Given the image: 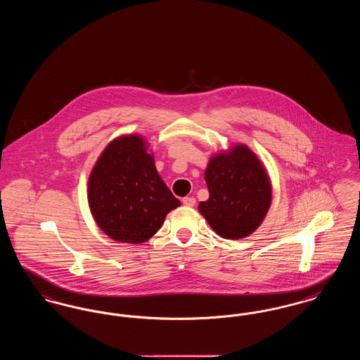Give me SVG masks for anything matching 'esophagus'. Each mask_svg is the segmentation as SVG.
<instances>
[{
    "label": "esophagus",
    "mask_w": 360,
    "mask_h": 360,
    "mask_svg": "<svg viewBox=\"0 0 360 360\" xmlns=\"http://www.w3.org/2000/svg\"><path fill=\"white\" fill-rule=\"evenodd\" d=\"M182 204L185 206H194L195 205V198L194 197H185L182 200Z\"/></svg>",
    "instance_id": "esophagus-1"
}]
</instances>
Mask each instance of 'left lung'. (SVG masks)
Returning a JSON list of instances; mask_svg holds the SVG:
<instances>
[{
  "label": "left lung",
  "instance_id": "obj_1",
  "mask_svg": "<svg viewBox=\"0 0 360 360\" xmlns=\"http://www.w3.org/2000/svg\"><path fill=\"white\" fill-rule=\"evenodd\" d=\"M207 201L198 210L224 239L250 236L271 205V182L263 163L247 146L214 155L206 167Z\"/></svg>",
  "mask_w": 360,
  "mask_h": 360
}]
</instances>
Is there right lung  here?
<instances>
[{
    "instance_id": "1",
    "label": "right lung",
    "mask_w": 360,
    "mask_h": 360,
    "mask_svg": "<svg viewBox=\"0 0 360 360\" xmlns=\"http://www.w3.org/2000/svg\"><path fill=\"white\" fill-rule=\"evenodd\" d=\"M147 148L139 135L117 137L106 146L89 176L90 212L103 232L120 243L147 241L167 213L181 205Z\"/></svg>"
}]
</instances>
